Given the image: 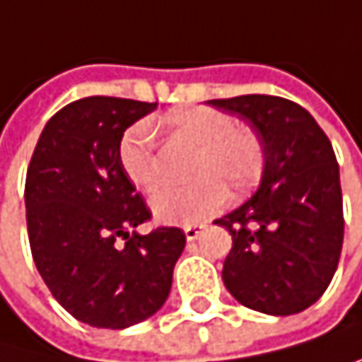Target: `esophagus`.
Instances as JSON below:
<instances>
[{
    "label": "esophagus",
    "instance_id": "1",
    "mask_svg": "<svg viewBox=\"0 0 362 362\" xmlns=\"http://www.w3.org/2000/svg\"><path fill=\"white\" fill-rule=\"evenodd\" d=\"M204 231H206V225H187L185 227V236H187V240H197Z\"/></svg>",
    "mask_w": 362,
    "mask_h": 362
}]
</instances>
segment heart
Masks as SVG:
<instances>
[{
  "label": "heart",
  "mask_w": 362,
  "mask_h": 362,
  "mask_svg": "<svg viewBox=\"0 0 362 362\" xmlns=\"http://www.w3.org/2000/svg\"><path fill=\"white\" fill-rule=\"evenodd\" d=\"M173 141L195 148L189 175L197 177L187 187H167L152 197V212L169 225H195L225 204V189L243 193L259 177L264 146L249 128L212 107L180 109L165 117ZM119 167L131 182L152 193L160 185V160L152 128L133 124L119 139Z\"/></svg>",
  "instance_id": "obj_1"
}]
</instances>
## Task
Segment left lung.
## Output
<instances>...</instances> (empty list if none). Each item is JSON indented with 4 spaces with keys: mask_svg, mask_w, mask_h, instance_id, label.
<instances>
[{
    "mask_svg": "<svg viewBox=\"0 0 362 362\" xmlns=\"http://www.w3.org/2000/svg\"><path fill=\"white\" fill-rule=\"evenodd\" d=\"M245 119L264 146L257 191L214 223L231 234L223 283L268 315L311 307L328 288L344 245L339 165L326 133L300 105L266 94L208 100Z\"/></svg>",
    "mask_w": 362,
    "mask_h": 362,
    "instance_id": "obj_1",
    "label": "left lung"
}]
</instances>
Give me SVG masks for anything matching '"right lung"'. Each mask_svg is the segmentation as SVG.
<instances>
[{"label":"right lung","instance_id":"right-lung-1","mask_svg":"<svg viewBox=\"0 0 362 362\" xmlns=\"http://www.w3.org/2000/svg\"><path fill=\"white\" fill-rule=\"evenodd\" d=\"M156 103L90 96L45 126L25 180L28 234L36 268L55 300L79 322L126 328L167 300L187 236L156 227L146 199L119 167L124 131Z\"/></svg>","mask_w":362,"mask_h":362}]
</instances>
